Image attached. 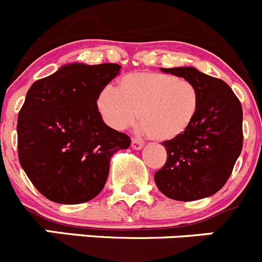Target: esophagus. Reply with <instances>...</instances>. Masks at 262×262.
I'll list each match as a JSON object with an SVG mask.
<instances>
[{"label":"esophagus","mask_w":262,"mask_h":262,"mask_svg":"<svg viewBox=\"0 0 262 262\" xmlns=\"http://www.w3.org/2000/svg\"><path fill=\"white\" fill-rule=\"evenodd\" d=\"M131 146H133L135 150H140V149L144 146V143L141 140H139V139H133V141H131Z\"/></svg>","instance_id":"esophagus-1"}]
</instances>
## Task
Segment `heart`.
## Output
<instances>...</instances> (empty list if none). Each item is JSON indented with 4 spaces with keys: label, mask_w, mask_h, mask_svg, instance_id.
<instances>
[{
    "label": "heart",
    "mask_w": 262,
    "mask_h": 262,
    "mask_svg": "<svg viewBox=\"0 0 262 262\" xmlns=\"http://www.w3.org/2000/svg\"><path fill=\"white\" fill-rule=\"evenodd\" d=\"M199 92L193 82L159 72L124 74L118 89L104 86L95 105L101 119L117 131L140 118V129L157 141H170L193 124L199 111Z\"/></svg>",
    "instance_id": "obj_1"
}]
</instances>
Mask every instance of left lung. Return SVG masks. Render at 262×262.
I'll use <instances>...</instances> for the list:
<instances>
[{
	"label": "left lung",
	"mask_w": 262,
	"mask_h": 262,
	"mask_svg": "<svg viewBox=\"0 0 262 262\" xmlns=\"http://www.w3.org/2000/svg\"><path fill=\"white\" fill-rule=\"evenodd\" d=\"M161 71L193 82L201 101L193 124L179 138L163 141L167 161L154 181L164 195L175 201L206 198L225 185L242 151L241 101L223 79L193 67Z\"/></svg>",
	"instance_id": "left-lung-1"
}]
</instances>
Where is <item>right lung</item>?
<instances>
[{"instance_id":"right-lung-1","label":"right lung","mask_w":262,"mask_h":262,"mask_svg":"<svg viewBox=\"0 0 262 262\" xmlns=\"http://www.w3.org/2000/svg\"><path fill=\"white\" fill-rule=\"evenodd\" d=\"M113 63H72L34 82L17 116V154L24 172L47 199L91 201L103 190L112 156L131 139L104 123L100 89L119 73Z\"/></svg>"}]
</instances>
